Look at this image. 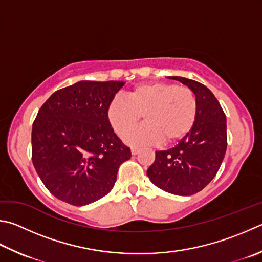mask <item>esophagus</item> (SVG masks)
I'll use <instances>...</instances> for the list:
<instances>
[{
  "mask_svg": "<svg viewBox=\"0 0 262 262\" xmlns=\"http://www.w3.org/2000/svg\"><path fill=\"white\" fill-rule=\"evenodd\" d=\"M130 151H132V155L133 156H136L140 152V149H139V147H132Z\"/></svg>",
  "mask_w": 262,
  "mask_h": 262,
  "instance_id": "34e87169",
  "label": "esophagus"
}]
</instances>
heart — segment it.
Listing matches in <instances>:
<instances>
[{
  "label": "heart",
  "instance_id": "b5f03b06",
  "mask_svg": "<svg viewBox=\"0 0 262 262\" xmlns=\"http://www.w3.org/2000/svg\"><path fill=\"white\" fill-rule=\"evenodd\" d=\"M197 98L185 85L166 82L137 84L127 98L116 97L106 110L107 120L119 136L144 115L146 122L123 136L128 144L173 143L188 134L197 117Z\"/></svg>",
  "mask_w": 262,
  "mask_h": 262
}]
</instances>
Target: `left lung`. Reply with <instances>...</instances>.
<instances>
[{"label":"left lung","mask_w":262,"mask_h":262,"mask_svg":"<svg viewBox=\"0 0 262 262\" xmlns=\"http://www.w3.org/2000/svg\"><path fill=\"white\" fill-rule=\"evenodd\" d=\"M178 80L197 98L194 125L177 146L156 151V159L146 170L150 181L166 192L190 196L203 190L215 177L227 150L226 115L206 85L182 77Z\"/></svg>","instance_id":"8db88e82"}]
</instances>
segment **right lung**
<instances>
[{
  "label": "right lung",
  "instance_id": "1",
  "mask_svg": "<svg viewBox=\"0 0 262 262\" xmlns=\"http://www.w3.org/2000/svg\"><path fill=\"white\" fill-rule=\"evenodd\" d=\"M122 81H79L55 92L32 128V160L60 201L88 205L111 191L130 149L115 134L106 110Z\"/></svg>",
  "mask_w": 262,
  "mask_h": 262
}]
</instances>
